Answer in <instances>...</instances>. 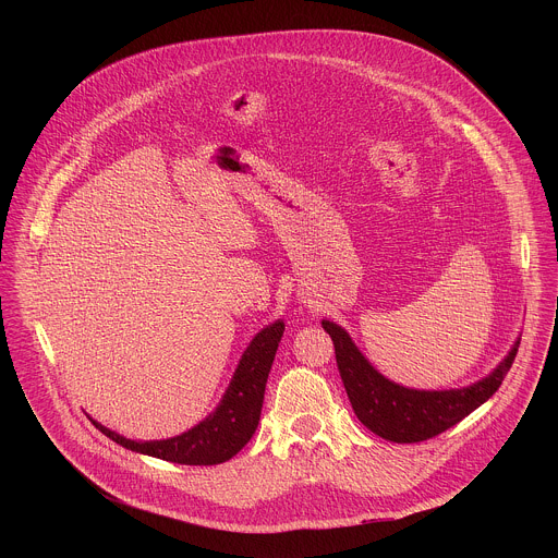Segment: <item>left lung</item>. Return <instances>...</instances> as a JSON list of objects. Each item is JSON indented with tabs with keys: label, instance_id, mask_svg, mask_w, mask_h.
Instances as JSON below:
<instances>
[{
	"label": "left lung",
	"instance_id": "obj_1",
	"mask_svg": "<svg viewBox=\"0 0 558 558\" xmlns=\"http://www.w3.org/2000/svg\"><path fill=\"white\" fill-rule=\"evenodd\" d=\"M335 343V359L345 393L359 421L391 442H421L460 423L492 398L513 365L520 341L498 367L475 385L449 391H416L391 383L361 354L350 335L335 322L322 319Z\"/></svg>",
	"mask_w": 558,
	"mask_h": 558
}]
</instances>
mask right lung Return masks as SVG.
<instances>
[{
    "label": "right lung",
    "mask_w": 558,
    "mask_h": 558,
    "mask_svg": "<svg viewBox=\"0 0 558 558\" xmlns=\"http://www.w3.org/2000/svg\"><path fill=\"white\" fill-rule=\"evenodd\" d=\"M283 330L286 324L277 319L253 337L217 410L180 436L167 440L137 442L107 429L94 418L92 423L113 442L144 456L186 466H213L228 462L251 440L257 429L268 372L275 361V352L283 337Z\"/></svg>",
    "instance_id": "obj_1"
}]
</instances>
